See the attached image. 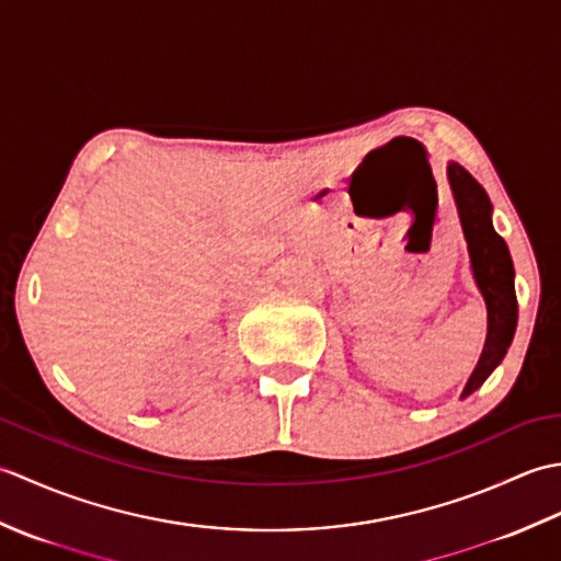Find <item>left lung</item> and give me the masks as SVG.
<instances>
[{
    "mask_svg": "<svg viewBox=\"0 0 561 561\" xmlns=\"http://www.w3.org/2000/svg\"><path fill=\"white\" fill-rule=\"evenodd\" d=\"M446 173L453 199H456L465 243H468L472 279L478 284L486 306L484 350L460 396L468 398L502 364L511 347V340H514L518 323V301L514 287L516 272L506 241L494 231L490 195L460 163L448 161Z\"/></svg>",
    "mask_w": 561,
    "mask_h": 561,
    "instance_id": "8db88e82",
    "label": "left lung"
}]
</instances>
